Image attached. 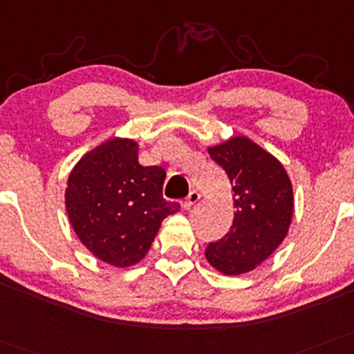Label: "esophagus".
I'll return each instance as SVG.
<instances>
[{"label": "esophagus", "mask_w": 354, "mask_h": 354, "mask_svg": "<svg viewBox=\"0 0 354 354\" xmlns=\"http://www.w3.org/2000/svg\"><path fill=\"white\" fill-rule=\"evenodd\" d=\"M199 198H201V194H199L198 191H194V189L189 191V194L183 199V203H181L183 207H185V209H191V207H193L194 204L199 201Z\"/></svg>", "instance_id": "obj_1"}]
</instances>
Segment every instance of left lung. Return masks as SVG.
<instances>
[{"label":"left lung","mask_w":354,"mask_h":354,"mask_svg":"<svg viewBox=\"0 0 354 354\" xmlns=\"http://www.w3.org/2000/svg\"><path fill=\"white\" fill-rule=\"evenodd\" d=\"M234 193V221L223 239L209 242L206 259L225 275L255 269L285 239L293 214L292 183L270 153L245 136L209 148Z\"/></svg>","instance_id":"1"}]
</instances>
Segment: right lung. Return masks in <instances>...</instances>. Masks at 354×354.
Listing matches in <instances>:
<instances>
[{
	"label": "right lung",
	"instance_id": "add662e5",
	"mask_svg": "<svg viewBox=\"0 0 354 354\" xmlns=\"http://www.w3.org/2000/svg\"><path fill=\"white\" fill-rule=\"evenodd\" d=\"M166 171L138 163L133 140L113 138L72 169L66 207L80 242L100 261L130 267L150 250L166 216L180 203L163 198Z\"/></svg>",
	"mask_w": 354,
	"mask_h": 354
}]
</instances>
